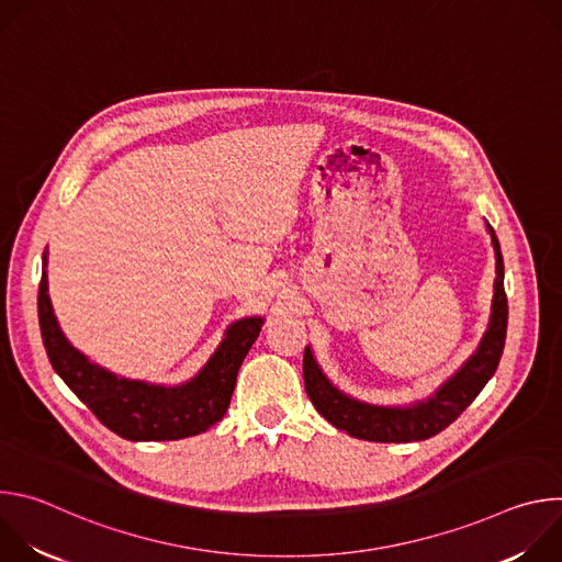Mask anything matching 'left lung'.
<instances>
[{
    "label": "left lung",
    "mask_w": 562,
    "mask_h": 562,
    "mask_svg": "<svg viewBox=\"0 0 562 562\" xmlns=\"http://www.w3.org/2000/svg\"><path fill=\"white\" fill-rule=\"evenodd\" d=\"M492 243L496 249V282H494V304L492 323L480 342L477 351L467 360V364L445 382L427 403L414 405L409 409H389L358 403V400L340 393L315 364L308 349H304L302 371L306 395L334 427L347 431L353 438L371 442H416L427 440L449 427L483 391L490 378L496 373L507 336V293H505V265L501 256V245L494 228L490 226Z\"/></svg>",
    "instance_id": "obj_1"
}]
</instances>
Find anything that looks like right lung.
Returning <instances> with one entry per match:
<instances>
[{
    "instance_id": "1",
    "label": "right lung",
    "mask_w": 562,
    "mask_h": 562,
    "mask_svg": "<svg viewBox=\"0 0 562 562\" xmlns=\"http://www.w3.org/2000/svg\"><path fill=\"white\" fill-rule=\"evenodd\" d=\"M46 291L44 258L37 315L53 369L106 429L133 442L180 440L220 423L231 405L239 364L245 362L262 327L260 317H247L231 325L226 340L191 382L165 389L117 378L75 351L57 327Z\"/></svg>"
}]
</instances>
